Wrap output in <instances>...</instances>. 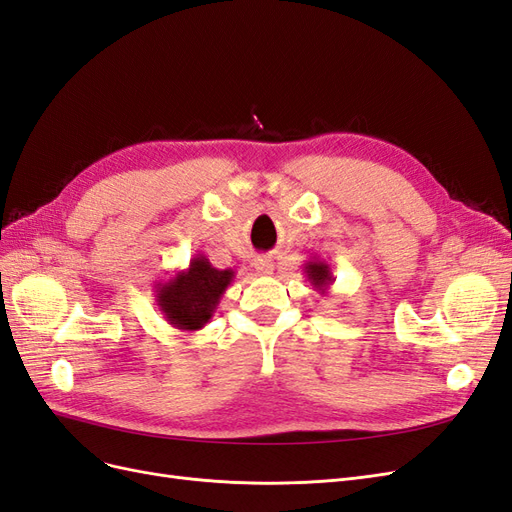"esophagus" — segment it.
<instances>
[{
    "label": "esophagus",
    "instance_id": "34e87169",
    "mask_svg": "<svg viewBox=\"0 0 512 512\" xmlns=\"http://www.w3.org/2000/svg\"><path fill=\"white\" fill-rule=\"evenodd\" d=\"M254 267H256V271H258L260 275H271V273H273V260L267 258V256L256 258V260H254Z\"/></svg>",
    "mask_w": 512,
    "mask_h": 512
}]
</instances>
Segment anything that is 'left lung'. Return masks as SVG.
Listing matches in <instances>:
<instances>
[{
	"label": "left lung",
	"instance_id": "1",
	"mask_svg": "<svg viewBox=\"0 0 512 512\" xmlns=\"http://www.w3.org/2000/svg\"><path fill=\"white\" fill-rule=\"evenodd\" d=\"M303 271H305V275H307V282L312 284L314 290H316L318 294H322V297L329 292L331 284L335 282L331 265H329L327 260H322V258H318V256H312L309 260H305Z\"/></svg>",
	"mask_w": 512,
	"mask_h": 512
}]
</instances>
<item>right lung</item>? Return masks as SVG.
Masks as SVG:
<instances>
[{"mask_svg": "<svg viewBox=\"0 0 512 512\" xmlns=\"http://www.w3.org/2000/svg\"><path fill=\"white\" fill-rule=\"evenodd\" d=\"M232 280L235 271L215 269L205 254H196L188 269L156 284V303L173 329L200 331L213 318Z\"/></svg>", "mask_w": 512, "mask_h": 512, "instance_id": "add662e5", "label": "right lung"}]
</instances>
